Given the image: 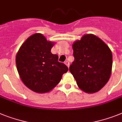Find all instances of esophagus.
Segmentation results:
<instances>
[{
    "mask_svg": "<svg viewBox=\"0 0 122 122\" xmlns=\"http://www.w3.org/2000/svg\"><path fill=\"white\" fill-rule=\"evenodd\" d=\"M64 64H66V66H67V67H69V62H68V61H65V62H64Z\"/></svg>",
    "mask_w": 122,
    "mask_h": 122,
    "instance_id": "34e87169",
    "label": "esophagus"
}]
</instances>
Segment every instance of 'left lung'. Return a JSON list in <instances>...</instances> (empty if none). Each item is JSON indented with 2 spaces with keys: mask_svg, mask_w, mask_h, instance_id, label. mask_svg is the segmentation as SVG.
Segmentation results:
<instances>
[{
  "mask_svg": "<svg viewBox=\"0 0 122 122\" xmlns=\"http://www.w3.org/2000/svg\"><path fill=\"white\" fill-rule=\"evenodd\" d=\"M74 60L69 71L82 91L98 92L107 84L111 75L112 54L103 41L87 34L72 44Z\"/></svg>",
  "mask_w": 122,
  "mask_h": 122,
  "instance_id": "8db88e82",
  "label": "left lung"
}]
</instances>
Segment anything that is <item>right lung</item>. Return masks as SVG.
<instances>
[{"instance_id":"add662e5","label":"right lung","mask_w":122,"mask_h":122,"mask_svg":"<svg viewBox=\"0 0 122 122\" xmlns=\"http://www.w3.org/2000/svg\"><path fill=\"white\" fill-rule=\"evenodd\" d=\"M54 43L41 33H35L22 44L16 55V65L22 82L31 91L46 93L51 91L68 67L58 61L51 49Z\"/></svg>"}]
</instances>
